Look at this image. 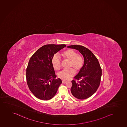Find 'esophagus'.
Wrapping results in <instances>:
<instances>
[{
	"label": "esophagus",
	"instance_id": "34e87169",
	"mask_svg": "<svg viewBox=\"0 0 127 127\" xmlns=\"http://www.w3.org/2000/svg\"><path fill=\"white\" fill-rule=\"evenodd\" d=\"M66 82H67V81H65V80H63V81H62V83H66Z\"/></svg>",
	"mask_w": 127,
	"mask_h": 127
}]
</instances>
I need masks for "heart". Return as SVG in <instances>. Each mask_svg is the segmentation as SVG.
I'll list each match as a JSON object with an SVG mask.
<instances>
[{
    "instance_id": "1",
    "label": "heart",
    "mask_w": 127,
    "mask_h": 127,
    "mask_svg": "<svg viewBox=\"0 0 127 127\" xmlns=\"http://www.w3.org/2000/svg\"><path fill=\"white\" fill-rule=\"evenodd\" d=\"M61 55L64 60L69 61L68 68H70L60 72L58 76L63 80H66L73 76L74 71L78 72L81 70L83 65V60L81 56L71 49L64 50L62 52ZM52 64L55 70H59L61 68V61L57 56L55 55L52 58Z\"/></svg>"
}]
</instances>
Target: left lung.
I'll use <instances>...</instances> for the list:
<instances>
[{"mask_svg":"<svg viewBox=\"0 0 127 127\" xmlns=\"http://www.w3.org/2000/svg\"><path fill=\"white\" fill-rule=\"evenodd\" d=\"M67 48L79 51L83 55L84 61L82 68L72 81L71 92L76 98L84 99L90 97L99 87L102 69L99 61L92 52L82 45H72Z\"/></svg>","mask_w":127,"mask_h":127,"instance_id":"1","label":"left lung"}]
</instances>
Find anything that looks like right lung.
Listing matches in <instances>:
<instances>
[{
	"mask_svg": "<svg viewBox=\"0 0 127 127\" xmlns=\"http://www.w3.org/2000/svg\"><path fill=\"white\" fill-rule=\"evenodd\" d=\"M66 47L65 44H46L37 50L30 59L26 70V79L31 93L39 99L47 100L53 97L61 79L56 75L52 64L54 55Z\"/></svg>",
	"mask_w": 127,
	"mask_h": 127,
	"instance_id": "1",
	"label": "right lung"
}]
</instances>
